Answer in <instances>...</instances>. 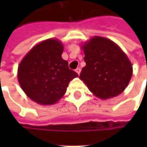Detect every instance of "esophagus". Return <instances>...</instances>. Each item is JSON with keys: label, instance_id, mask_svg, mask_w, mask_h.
<instances>
[{"label": "esophagus", "instance_id": "1", "mask_svg": "<svg viewBox=\"0 0 147 147\" xmlns=\"http://www.w3.org/2000/svg\"><path fill=\"white\" fill-rule=\"evenodd\" d=\"M75 71H76L78 74H80V72H81V68H77L76 69H75Z\"/></svg>", "mask_w": 147, "mask_h": 147}]
</instances>
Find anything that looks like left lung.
<instances>
[{"mask_svg":"<svg viewBox=\"0 0 147 147\" xmlns=\"http://www.w3.org/2000/svg\"><path fill=\"white\" fill-rule=\"evenodd\" d=\"M82 49L86 66L79 78L89 90L101 99L121 93L133 74L132 64L123 51L112 41L101 37H92Z\"/></svg>","mask_w":147,"mask_h":147,"instance_id":"obj_1","label":"left lung"}]
</instances>
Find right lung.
Listing matches in <instances>:
<instances>
[{
  "instance_id": "add662e5",
  "label": "right lung",
  "mask_w": 147,
  "mask_h": 147,
  "mask_svg": "<svg viewBox=\"0 0 147 147\" xmlns=\"http://www.w3.org/2000/svg\"><path fill=\"white\" fill-rule=\"evenodd\" d=\"M63 45L55 39L37 44L23 59L18 69L20 86L26 95L41 105L57 102L71 80L78 76L62 59Z\"/></svg>"
}]
</instances>
